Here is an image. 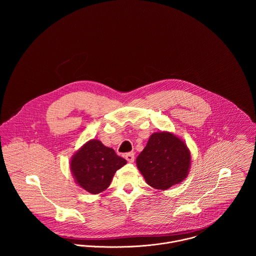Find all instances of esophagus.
I'll list each match as a JSON object with an SVG mask.
<instances>
[{
  "instance_id": "esophagus-1",
  "label": "esophagus",
  "mask_w": 256,
  "mask_h": 256,
  "mask_svg": "<svg viewBox=\"0 0 256 256\" xmlns=\"http://www.w3.org/2000/svg\"><path fill=\"white\" fill-rule=\"evenodd\" d=\"M125 158L127 160L128 162H133L134 160H135V156H134V152H127L125 154Z\"/></svg>"
}]
</instances>
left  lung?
Wrapping results in <instances>:
<instances>
[{
  "label": "left lung",
  "instance_id": "8db88e82",
  "mask_svg": "<svg viewBox=\"0 0 256 256\" xmlns=\"http://www.w3.org/2000/svg\"><path fill=\"white\" fill-rule=\"evenodd\" d=\"M136 164L150 186L166 190L187 178L191 154L182 139L172 132L160 131L150 136Z\"/></svg>",
  "mask_w": 256,
  "mask_h": 256
}]
</instances>
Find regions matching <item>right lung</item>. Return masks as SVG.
<instances>
[{"instance_id": "1", "label": "right lung", "mask_w": 256, "mask_h": 256, "mask_svg": "<svg viewBox=\"0 0 256 256\" xmlns=\"http://www.w3.org/2000/svg\"><path fill=\"white\" fill-rule=\"evenodd\" d=\"M127 164L113 148L100 140H90L74 154L70 170L74 182L92 194H98L110 185L117 170Z\"/></svg>"}]
</instances>
